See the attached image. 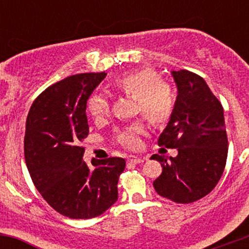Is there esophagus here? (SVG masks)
Wrapping results in <instances>:
<instances>
[{
    "label": "esophagus",
    "mask_w": 249,
    "mask_h": 249,
    "mask_svg": "<svg viewBox=\"0 0 249 249\" xmlns=\"http://www.w3.org/2000/svg\"><path fill=\"white\" fill-rule=\"evenodd\" d=\"M127 161H129L130 164H141V162L144 161V159L137 157V155H129V157H127Z\"/></svg>",
    "instance_id": "34e87169"
}]
</instances>
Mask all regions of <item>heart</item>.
I'll use <instances>...</instances> for the list:
<instances>
[{
    "mask_svg": "<svg viewBox=\"0 0 249 249\" xmlns=\"http://www.w3.org/2000/svg\"><path fill=\"white\" fill-rule=\"evenodd\" d=\"M112 87L117 91L137 100V110L154 126H164L175 112V95L171 88L162 82L161 77L150 69L127 72L115 78ZM88 112L94 119L100 120L109 112V104L102 95H94L88 101ZM144 132L141 122L122 127L115 134V140L127 148L140 145V135Z\"/></svg>",
    "mask_w": 249,
    "mask_h": 249,
    "instance_id": "b5f03b06",
    "label": "heart"
}]
</instances>
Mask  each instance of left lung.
Masks as SVG:
<instances>
[{
  "label": "left lung",
  "mask_w": 249,
  "mask_h": 249,
  "mask_svg": "<svg viewBox=\"0 0 249 249\" xmlns=\"http://www.w3.org/2000/svg\"><path fill=\"white\" fill-rule=\"evenodd\" d=\"M177 85L175 112L158 144L177 148V157L154 154L162 172L153 185L160 196L189 203L217 185L228 157L224 109L207 83L187 70L171 72Z\"/></svg>",
  "instance_id": "left-lung-1"
}]
</instances>
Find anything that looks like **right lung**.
<instances>
[{
	"mask_svg": "<svg viewBox=\"0 0 249 249\" xmlns=\"http://www.w3.org/2000/svg\"><path fill=\"white\" fill-rule=\"evenodd\" d=\"M107 73H80L47 88L34 101L24 139L27 170L43 199L72 219L97 217L118 200L123 158L83 161L89 134L87 101Z\"/></svg>",
	"mask_w": 249,
	"mask_h": 249,
	"instance_id": "obj_1",
	"label": "right lung"
}]
</instances>
